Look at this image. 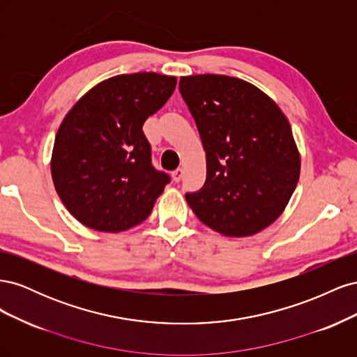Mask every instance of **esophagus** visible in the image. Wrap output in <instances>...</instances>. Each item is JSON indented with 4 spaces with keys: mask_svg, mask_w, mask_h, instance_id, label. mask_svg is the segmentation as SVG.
Here are the masks:
<instances>
[{
    "mask_svg": "<svg viewBox=\"0 0 357 357\" xmlns=\"http://www.w3.org/2000/svg\"><path fill=\"white\" fill-rule=\"evenodd\" d=\"M183 174H185V169L177 168L176 171H172V180H174L176 183H178L183 178Z\"/></svg>",
    "mask_w": 357,
    "mask_h": 357,
    "instance_id": "1",
    "label": "esophagus"
}]
</instances>
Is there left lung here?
<instances>
[{"mask_svg": "<svg viewBox=\"0 0 357 357\" xmlns=\"http://www.w3.org/2000/svg\"><path fill=\"white\" fill-rule=\"evenodd\" d=\"M207 159L201 190L186 193L213 231L241 238L274 223L294 193L301 155L280 107L255 84L222 74L181 77Z\"/></svg>", "mask_w": 357, "mask_h": 357, "instance_id": "1", "label": "left lung"}]
</instances>
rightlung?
<instances>
[{
	"instance_id": "add662e5",
	"label": "right lung",
	"mask_w": 357,
	"mask_h": 357,
	"mask_svg": "<svg viewBox=\"0 0 357 357\" xmlns=\"http://www.w3.org/2000/svg\"><path fill=\"white\" fill-rule=\"evenodd\" d=\"M174 75L119 74L86 92L63 117L53 144V185L82 225L122 232L144 222L169 176L152 165L143 132L176 89Z\"/></svg>"
}]
</instances>
